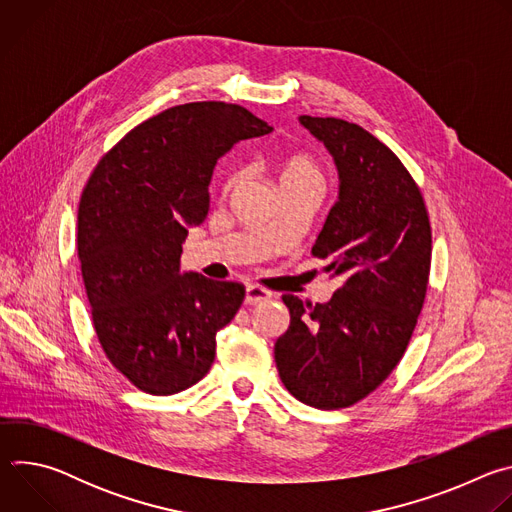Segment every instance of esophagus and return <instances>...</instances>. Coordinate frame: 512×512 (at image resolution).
Here are the masks:
<instances>
[{"mask_svg":"<svg viewBox=\"0 0 512 512\" xmlns=\"http://www.w3.org/2000/svg\"><path fill=\"white\" fill-rule=\"evenodd\" d=\"M271 300V291L261 287V285H247L245 289V304L249 306H255V304H261V302H267Z\"/></svg>","mask_w":512,"mask_h":512,"instance_id":"esophagus-1","label":"esophagus"}]
</instances>
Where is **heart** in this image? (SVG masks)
<instances>
[{"instance_id":"heart-1","label":"heart","mask_w":512,"mask_h":512,"mask_svg":"<svg viewBox=\"0 0 512 512\" xmlns=\"http://www.w3.org/2000/svg\"><path fill=\"white\" fill-rule=\"evenodd\" d=\"M243 180L241 166H231L223 178V192H231ZM294 182H314L322 184L320 168L306 156H291L279 168V186Z\"/></svg>"}]
</instances>
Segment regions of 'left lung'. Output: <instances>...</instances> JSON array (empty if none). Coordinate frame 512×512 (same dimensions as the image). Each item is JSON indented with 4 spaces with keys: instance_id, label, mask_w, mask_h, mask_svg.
Instances as JSON below:
<instances>
[{
    "instance_id": "obj_1",
    "label": "left lung",
    "mask_w": 512,
    "mask_h": 512,
    "mask_svg": "<svg viewBox=\"0 0 512 512\" xmlns=\"http://www.w3.org/2000/svg\"><path fill=\"white\" fill-rule=\"evenodd\" d=\"M338 170V200L312 247L342 285L326 304L285 294L289 328L275 342L285 389L316 409L373 393L399 364L423 308L431 227L423 196L383 141L336 117L302 115Z\"/></svg>"
}]
</instances>
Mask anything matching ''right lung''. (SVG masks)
<instances>
[{
  "instance_id": "obj_1",
  "label": "right lung",
  "mask_w": 512,
  "mask_h": 512,
  "mask_svg": "<svg viewBox=\"0 0 512 512\" xmlns=\"http://www.w3.org/2000/svg\"><path fill=\"white\" fill-rule=\"evenodd\" d=\"M271 131L239 105L186 103L139 123L91 174L79 204L83 281L97 338L137 389L174 395L210 371L245 287L182 273V243L208 214L218 158Z\"/></svg>"
}]
</instances>
